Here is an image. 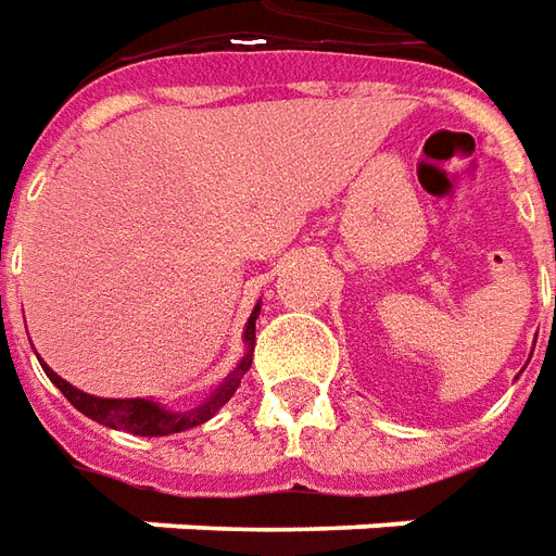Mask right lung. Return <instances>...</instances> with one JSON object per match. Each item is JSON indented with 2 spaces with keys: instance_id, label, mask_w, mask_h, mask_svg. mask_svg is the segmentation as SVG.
Instances as JSON below:
<instances>
[{
  "instance_id": "add662e5",
  "label": "right lung",
  "mask_w": 556,
  "mask_h": 556,
  "mask_svg": "<svg viewBox=\"0 0 556 556\" xmlns=\"http://www.w3.org/2000/svg\"><path fill=\"white\" fill-rule=\"evenodd\" d=\"M260 314V302L251 311V317H248L245 326V356L239 359L233 371L224 377L222 383L215 386V392L203 401V404H197L194 410H167V407H161L159 401H152V397H96V395H86L80 389H74L68 380H62L56 371H50L45 362V374L53 380L62 395L68 397L71 404L83 413V416H89V419H96V422L108 425V428H119V431H128V434H140V437H167V434H179V431H188V428H197V425L208 422L215 413L222 410L224 404L233 397V392L242 383V377L251 368V359H254V323H257Z\"/></svg>"
}]
</instances>
